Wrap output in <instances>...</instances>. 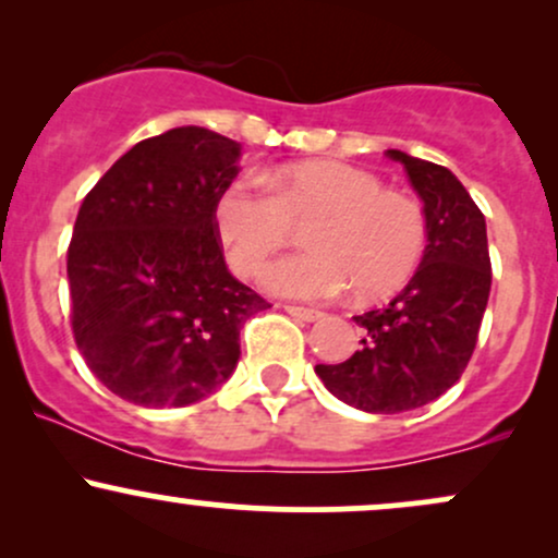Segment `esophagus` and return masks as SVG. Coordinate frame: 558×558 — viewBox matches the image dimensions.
<instances>
[{"label":"esophagus","instance_id":"obj_1","mask_svg":"<svg viewBox=\"0 0 558 558\" xmlns=\"http://www.w3.org/2000/svg\"><path fill=\"white\" fill-rule=\"evenodd\" d=\"M286 312L291 317H296V319H301V323H317L319 317H323V312H317V310H304V306H286Z\"/></svg>","mask_w":558,"mask_h":558}]
</instances>
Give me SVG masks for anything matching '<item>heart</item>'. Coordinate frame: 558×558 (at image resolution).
Returning <instances> with one entry per match:
<instances>
[{
	"label": "heart",
	"instance_id": "obj_1",
	"mask_svg": "<svg viewBox=\"0 0 558 558\" xmlns=\"http://www.w3.org/2000/svg\"><path fill=\"white\" fill-rule=\"evenodd\" d=\"M312 252L288 254L262 275L275 296L332 301L354 288L362 301L403 288L425 252L427 222L417 198L383 189L373 172L343 162H296L222 185L213 220L239 275H257L288 241L291 222L310 220Z\"/></svg>",
	"mask_w": 558,
	"mask_h": 558
}]
</instances>
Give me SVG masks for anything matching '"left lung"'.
<instances>
[{
  "label": "left lung",
  "instance_id": "1",
  "mask_svg": "<svg viewBox=\"0 0 558 558\" xmlns=\"http://www.w3.org/2000/svg\"><path fill=\"white\" fill-rule=\"evenodd\" d=\"M422 198L427 246L399 296L356 315L360 351L315 373L336 399L369 414L420 409L464 373L490 296L485 217L448 168L388 149Z\"/></svg>",
  "mask_w": 558,
  "mask_h": 558
}]
</instances>
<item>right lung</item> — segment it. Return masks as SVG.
<instances>
[{
  "instance_id": "1",
  "label": "right lung",
  "mask_w": 558,
  "mask_h": 558,
  "mask_svg": "<svg viewBox=\"0 0 558 558\" xmlns=\"http://www.w3.org/2000/svg\"><path fill=\"white\" fill-rule=\"evenodd\" d=\"M241 144L198 125L138 141L83 198L68 248L73 332L88 369L138 407L207 399L267 301L230 275L215 198Z\"/></svg>"
}]
</instances>
